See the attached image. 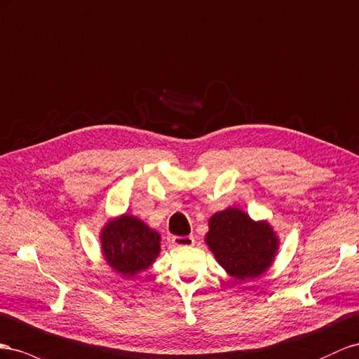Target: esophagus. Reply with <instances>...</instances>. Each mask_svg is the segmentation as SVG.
I'll return each instance as SVG.
<instances>
[{
    "mask_svg": "<svg viewBox=\"0 0 359 359\" xmlns=\"http://www.w3.org/2000/svg\"><path fill=\"white\" fill-rule=\"evenodd\" d=\"M171 243L174 247H191L194 243V238L192 236H174L171 239Z\"/></svg>",
    "mask_w": 359,
    "mask_h": 359,
    "instance_id": "1",
    "label": "esophagus"
}]
</instances>
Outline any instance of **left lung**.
<instances>
[{"label": "left lung", "instance_id": "1", "mask_svg": "<svg viewBox=\"0 0 359 359\" xmlns=\"http://www.w3.org/2000/svg\"><path fill=\"white\" fill-rule=\"evenodd\" d=\"M206 243L225 272L238 281L259 278L271 268L280 247L268 221H252L238 208L212 215Z\"/></svg>", "mask_w": 359, "mask_h": 359}]
</instances>
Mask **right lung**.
I'll return each instance as SVG.
<instances>
[{
    "instance_id": "1",
    "label": "right lung",
    "mask_w": 359,
    "mask_h": 359,
    "mask_svg": "<svg viewBox=\"0 0 359 359\" xmlns=\"http://www.w3.org/2000/svg\"><path fill=\"white\" fill-rule=\"evenodd\" d=\"M100 248L107 263L123 276L149 269L161 251V236L132 215L109 219L100 231Z\"/></svg>"
}]
</instances>
